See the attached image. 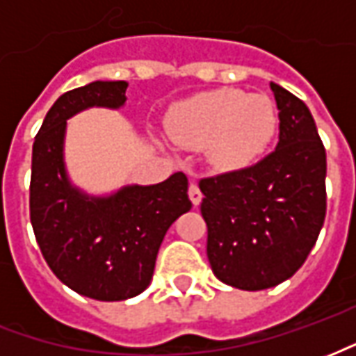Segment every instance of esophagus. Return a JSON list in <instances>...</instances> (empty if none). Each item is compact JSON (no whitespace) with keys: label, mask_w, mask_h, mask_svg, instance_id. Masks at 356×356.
<instances>
[{"label":"esophagus","mask_w":356,"mask_h":356,"mask_svg":"<svg viewBox=\"0 0 356 356\" xmlns=\"http://www.w3.org/2000/svg\"><path fill=\"white\" fill-rule=\"evenodd\" d=\"M188 198H191V202H193L194 206H200L202 191L200 186H198V183H191V186H188Z\"/></svg>","instance_id":"1"}]
</instances>
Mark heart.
I'll use <instances>...</instances> for the list:
<instances>
[{
	"label": "heart",
	"instance_id": "1",
	"mask_svg": "<svg viewBox=\"0 0 356 356\" xmlns=\"http://www.w3.org/2000/svg\"><path fill=\"white\" fill-rule=\"evenodd\" d=\"M278 116L265 95L242 89H217L194 95L171 110L173 139L188 148H208L211 162L223 170L254 162L273 140Z\"/></svg>",
	"mask_w": 356,
	"mask_h": 356
}]
</instances>
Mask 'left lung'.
I'll return each instance as SVG.
<instances>
[{"instance_id":"1","label":"left lung","mask_w":356,"mask_h":356,"mask_svg":"<svg viewBox=\"0 0 356 356\" xmlns=\"http://www.w3.org/2000/svg\"><path fill=\"white\" fill-rule=\"evenodd\" d=\"M278 145L254 165L200 179L208 259L221 282L273 288L296 275L326 217V150L305 102L270 83Z\"/></svg>"}]
</instances>
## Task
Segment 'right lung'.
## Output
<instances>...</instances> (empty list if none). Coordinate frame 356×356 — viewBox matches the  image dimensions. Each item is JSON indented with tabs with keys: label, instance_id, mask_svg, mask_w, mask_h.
<instances>
[{
	"label": "right lung",
	"instance_id": "add662e5",
	"mask_svg": "<svg viewBox=\"0 0 356 356\" xmlns=\"http://www.w3.org/2000/svg\"><path fill=\"white\" fill-rule=\"evenodd\" d=\"M125 89V81H93L66 91L32 147L30 221L38 246L60 282L97 301H124L147 290L165 232L193 208L183 171L108 198H89L70 185L63 162L66 120L89 106H122Z\"/></svg>",
	"mask_w": 356,
	"mask_h": 356
}]
</instances>
